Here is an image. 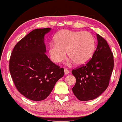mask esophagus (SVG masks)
Here are the masks:
<instances>
[{
	"instance_id": "1",
	"label": "esophagus",
	"mask_w": 122,
	"mask_h": 122,
	"mask_svg": "<svg viewBox=\"0 0 122 122\" xmlns=\"http://www.w3.org/2000/svg\"><path fill=\"white\" fill-rule=\"evenodd\" d=\"M69 71H68L67 69H64V74H65V75H68V74H69Z\"/></svg>"
}]
</instances>
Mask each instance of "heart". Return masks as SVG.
<instances>
[{
	"label": "heart",
	"instance_id": "heart-1",
	"mask_svg": "<svg viewBox=\"0 0 122 122\" xmlns=\"http://www.w3.org/2000/svg\"><path fill=\"white\" fill-rule=\"evenodd\" d=\"M54 42L49 46V54L56 63L65 59L67 51L72 62L84 65L91 59L96 48L95 38L88 31L61 30L54 36Z\"/></svg>",
	"mask_w": 122,
	"mask_h": 122
}]
</instances>
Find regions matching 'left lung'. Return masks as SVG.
I'll return each mask as SVG.
<instances>
[{"mask_svg": "<svg viewBox=\"0 0 122 122\" xmlns=\"http://www.w3.org/2000/svg\"><path fill=\"white\" fill-rule=\"evenodd\" d=\"M97 46L86 65L73 70L76 82L72 88L80 101L93 100L106 91L114 68V57L107 41L96 34Z\"/></svg>", "mask_w": 122, "mask_h": 122, "instance_id": "obj_1", "label": "left lung"}]
</instances>
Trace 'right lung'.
<instances>
[{
    "label": "right lung",
    "instance_id": "right-lung-1",
    "mask_svg": "<svg viewBox=\"0 0 122 122\" xmlns=\"http://www.w3.org/2000/svg\"><path fill=\"white\" fill-rule=\"evenodd\" d=\"M51 28L31 31L15 46L9 62V69L15 86L30 100L41 101L52 91L64 70L45 54V36Z\"/></svg>",
    "mask_w": 122,
    "mask_h": 122
}]
</instances>
